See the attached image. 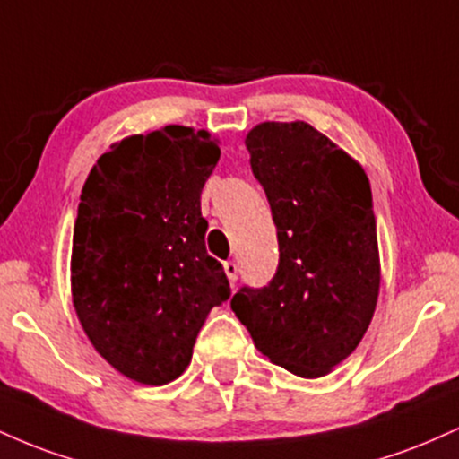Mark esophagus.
Returning <instances> with one entry per match:
<instances>
[{
	"instance_id": "34e87169",
	"label": "esophagus",
	"mask_w": 459,
	"mask_h": 459,
	"mask_svg": "<svg viewBox=\"0 0 459 459\" xmlns=\"http://www.w3.org/2000/svg\"><path fill=\"white\" fill-rule=\"evenodd\" d=\"M224 272H226V278H229L230 284L237 282V273H239V267H237L235 261H226L224 263Z\"/></svg>"
}]
</instances>
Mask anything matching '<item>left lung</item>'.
<instances>
[{
    "label": "left lung",
    "instance_id": "1",
    "mask_svg": "<svg viewBox=\"0 0 459 459\" xmlns=\"http://www.w3.org/2000/svg\"><path fill=\"white\" fill-rule=\"evenodd\" d=\"M278 230L276 276L230 308L273 365L315 380L362 341L380 293L371 186L354 157L304 120L246 135Z\"/></svg>",
    "mask_w": 459,
    "mask_h": 459
}]
</instances>
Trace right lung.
Returning a JSON list of instances; mask_svg holds the SVG:
<instances>
[{
  "instance_id": "obj_1",
  "label": "right lung",
  "mask_w": 459,
  "mask_h": 459,
  "mask_svg": "<svg viewBox=\"0 0 459 459\" xmlns=\"http://www.w3.org/2000/svg\"><path fill=\"white\" fill-rule=\"evenodd\" d=\"M218 160L209 131L168 125L114 142L83 183L73 307L94 350L129 380H177L207 315L230 298L222 263L207 255L200 213Z\"/></svg>"
}]
</instances>
